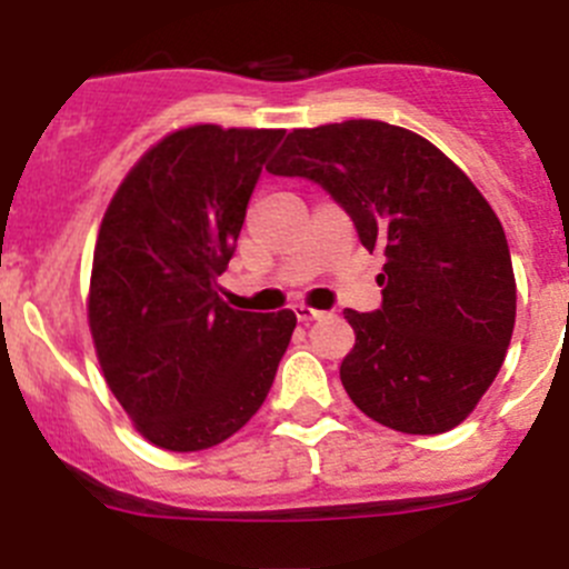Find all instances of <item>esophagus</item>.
Listing matches in <instances>:
<instances>
[{
	"label": "esophagus",
	"instance_id": "1",
	"mask_svg": "<svg viewBox=\"0 0 569 569\" xmlns=\"http://www.w3.org/2000/svg\"><path fill=\"white\" fill-rule=\"evenodd\" d=\"M295 313L300 322H313V319L325 317V311H317V308H311V306H295Z\"/></svg>",
	"mask_w": 569,
	"mask_h": 569
}]
</instances>
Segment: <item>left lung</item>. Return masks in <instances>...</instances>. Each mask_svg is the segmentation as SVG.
Segmentation results:
<instances>
[{"mask_svg": "<svg viewBox=\"0 0 569 569\" xmlns=\"http://www.w3.org/2000/svg\"><path fill=\"white\" fill-rule=\"evenodd\" d=\"M267 169L322 186L386 256L378 311H345L350 400L419 437L465 422L503 367L517 313L509 241L481 191L431 141L375 119L289 132Z\"/></svg>", "mask_w": 569, "mask_h": 569, "instance_id": "left-lung-1", "label": "left lung"}]
</instances>
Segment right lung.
I'll use <instances>...</instances> for the list:
<instances>
[{
    "label": "right lung",
    "mask_w": 569,
    "mask_h": 569,
    "mask_svg": "<svg viewBox=\"0 0 569 569\" xmlns=\"http://www.w3.org/2000/svg\"><path fill=\"white\" fill-rule=\"evenodd\" d=\"M283 130L194 124L127 172L99 228L88 325L136 431L174 453L233 437L267 400L295 311H236L217 295L247 202Z\"/></svg>",
    "instance_id": "1"
}]
</instances>
